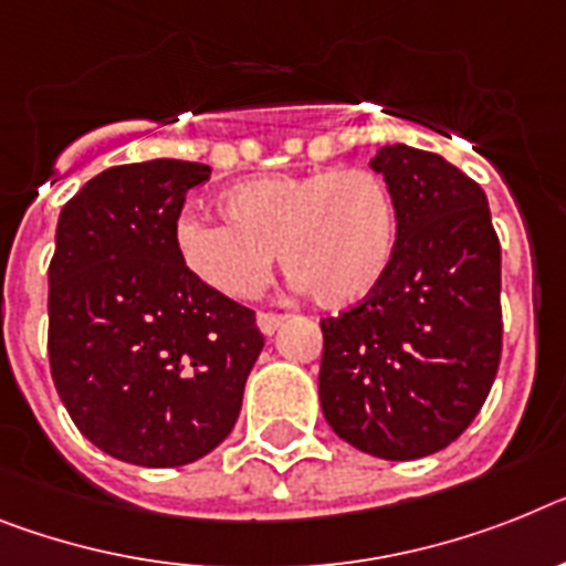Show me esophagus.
Returning <instances> with one entry per match:
<instances>
[{"label":"esophagus","mask_w":566,"mask_h":566,"mask_svg":"<svg viewBox=\"0 0 566 566\" xmlns=\"http://www.w3.org/2000/svg\"><path fill=\"white\" fill-rule=\"evenodd\" d=\"M259 327H261V334L264 336H273L279 327L284 325V316L282 313H259Z\"/></svg>","instance_id":"esophagus-1"}]
</instances>
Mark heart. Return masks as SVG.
<instances>
[{
  "mask_svg": "<svg viewBox=\"0 0 566 566\" xmlns=\"http://www.w3.org/2000/svg\"><path fill=\"white\" fill-rule=\"evenodd\" d=\"M227 221L184 212L172 241L180 264L227 298L264 287L275 250L284 273L319 305H359L386 282L400 247V212L371 169H316L235 184Z\"/></svg>",
  "mask_w": 566,
  "mask_h": 566,
  "instance_id": "b5f03b06",
  "label": "heart"
}]
</instances>
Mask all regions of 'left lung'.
Wrapping results in <instances>:
<instances>
[{
	"label": "left lung",
	"instance_id": "obj_1",
	"mask_svg": "<svg viewBox=\"0 0 566 566\" xmlns=\"http://www.w3.org/2000/svg\"><path fill=\"white\" fill-rule=\"evenodd\" d=\"M371 169L400 212L386 282L322 319L319 402L327 426L382 460L458 440L501 363V244L478 184L434 151L382 146Z\"/></svg>",
	"mask_w": 566,
	"mask_h": 566
}]
</instances>
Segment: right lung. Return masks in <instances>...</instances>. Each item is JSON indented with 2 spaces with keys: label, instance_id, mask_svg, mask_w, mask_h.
<instances>
[{
  "label": "right lung",
  "instance_id": "add662e5",
  "mask_svg": "<svg viewBox=\"0 0 566 566\" xmlns=\"http://www.w3.org/2000/svg\"><path fill=\"white\" fill-rule=\"evenodd\" d=\"M210 166L158 158L94 175L63 207L49 268L56 394L97 449L187 467L232 431L264 348L250 307L178 259L172 230Z\"/></svg>",
  "mask_w": 566,
  "mask_h": 566
}]
</instances>
